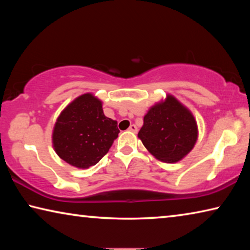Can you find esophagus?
<instances>
[{"label": "esophagus", "mask_w": 250, "mask_h": 250, "mask_svg": "<svg viewBox=\"0 0 250 250\" xmlns=\"http://www.w3.org/2000/svg\"><path fill=\"white\" fill-rule=\"evenodd\" d=\"M128 130L131 131V132H133V133H137V132H138V128H137V126H135L134 125H131L129 126Z\"/></svg>", "instance_id": "esophagus-1"}]
</instances>
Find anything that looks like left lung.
Segmentation results:
<instances>
[{
	"instance_id": "1",
	"label": "left lung",
	"mask_w": 250,
	"mask_h": 250,
	"mask_svg": "<svg viewBox=\"0 0 250 250\" xmlns=\"http://www.w3.org/2000/svg\"><path fill=\"white\" fill-rule=\"evenodd\" d=\"M138 137L156 159L173 163L193 149L197 140V125L192 113L174 97L152 107L143 119Z\"/></svg>"
}]
</instances>
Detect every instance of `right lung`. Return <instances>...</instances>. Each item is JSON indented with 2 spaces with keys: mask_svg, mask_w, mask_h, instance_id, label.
<instances>
[{
  "mask_svg": "<svg viewBox=\"0 0 250 250\" xmlns=\"http://www.w3.org/2000/svg\"><path fill=\"white\" fill-rule=\"evenodd\" d=\"M119 132L117 121L104 116L101 101L84 94L58 117L53 143L59 158L73 167L87 168L107 154Z\"/></svg>",
  "mask_w": 250,
  "mask_h": 250,
  "instance_id": "1",
  "label": "right lung"
}]
</instances>
